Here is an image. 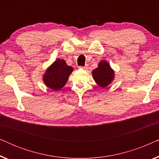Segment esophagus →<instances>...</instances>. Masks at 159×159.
Returning a JSON list of instances; mask_svg holds the SVG:
<instances>
[{"instance_id": "esophagus-1", "label": "esophagus", "mask_w": 159, "mask_h": 159, "mask_svg": "<svg viewBox=\"0 0 159 159\" xmlns=\"http://www.w3.org/2000/svg\"><path fill=\"white\" fill-rule=\"evenodd\" d=\"M79 68L80 69H84V70H88V66H79Z\"/></svg>"}]
</instances>
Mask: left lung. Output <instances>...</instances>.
I'll list each match as a JSON object with an SVG mask.
<instances>
[{
    "mask_svg": "<svg viewBox=\"0 0 159 159\" xmlns=\"http://www.w3.org/2000/svg\"><path fill=\"white\" fill-rule=\"evenodd\" d=\"M93 77L101 88H106L111 83L114 78V71L106 61H101L98 66L92 71Z\"/></svg>",
    "mask_w": 159,
    "mask_h": 159,
    "instance_id": "1",
    "label": "left lung"
}]
</instances>
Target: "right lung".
Here are the masks:
<instances>
[{
	"label": "right lung",
	"mask_w": 159,
	"mask_h": 159,
	"mask_svg": "<svg viewBox=\"0 0 159 159\" xmlns=\"http://www.w3.org/2000/svg\"><path fill=\"white\" fill-rule=\"evenodd\" d=\"M73 68L64 59L58 58L47 69L43 75V82L48 88L54 90L61 89L66 84Z\"/></svg>",
	"instance_id": "obj_1"
}]
</instances>
